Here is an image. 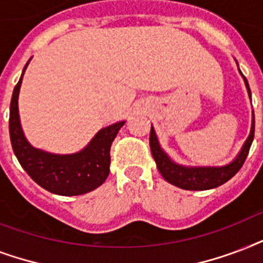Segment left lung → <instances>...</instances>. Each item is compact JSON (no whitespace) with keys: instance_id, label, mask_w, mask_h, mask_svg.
<instances>
[{"instance_id":"1","label":"left lung","mask_w":263,"mask_h":263,"mask_svg":"<svg viewBox=\"0 0 263 263\" xmlns=\"http://www.w3.org/2000/svg\"><path fill=\"white\" fill-rule=\"evenodd\" d=\"M245 82L250 97H251L249 82L246 78ZM254 128H255V120L253 116L251 132H250L249 139L246 140L245 146L241 148L240 154L236 157V160L227 166H221V168H185V166L175 164L160 147L153 127L150 129V139L148 140H150V148H152L153 158L156 160L157 168L168 183L173 184L176 187L183 188V190H190V191H204V190L216 188L221 184L227 183L229 179H232L233 176L240 171L246 158L249 156L251 143H253Z\"/></svg>"}]
</instances>
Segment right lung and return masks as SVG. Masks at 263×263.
Here are the masks:
<instances>
[{"label": "right lung", "instance_id": "obj_1", "mask_svg": "<svg viewBox=\"0 0 263 263\" xmlns=\"http://www.w3.org/2000/svg\"><path fill=\"white\" fill-rule=\"evenodd\" d=\"M22 79L23 75L10 99L9 135L14 156L23 169L35 183L57 195H82L99 187L109 176L110 146L124 121L102 128L87 147L76 154L57 156L34 148L23 135L18 120L17 98Z\"/></svg>", "mask_w": 263, "mask_h": 263}]
</instances>
